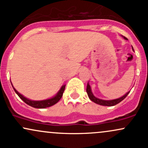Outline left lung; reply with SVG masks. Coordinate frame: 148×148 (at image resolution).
I'll return each instance as SVG.
<instances>
[{
	"label": "left lung",
	"instance_id": "obj_1",
	"mask_svg": "<svg viewBox=\"0 0 148 148\" xmlns=\"http://www.w3.org/2000/svg\"><path fill=\"white\" fill-rule=\"evenodd\" d=\"M124 38L125 39V40H127V37H124ZM134 50V49H133ZM86 92H87L88 93V97L90 98V99L91 100V101H92L93 102L97 103V104H99V105H101V106H115V105L118 104V103H120V101H122L123 100L125 99L126 97L128 95L129 93L130 92V91H129L128 92H127L126 94L125 95L121 97L118 98V99H113V100H103V99H100L99 98H97L93 95L92 92L91 91V88L90 86V85L88 84L87 85V88H86Z\"/></svg>",
	"mask_w": 148,
	"mask_h": 148
}]
</instances>
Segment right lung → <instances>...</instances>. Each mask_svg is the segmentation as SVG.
<instances>
[{
	"instance_id": "right-lung-1",
	"label": "right lung",
	"mask_w": 148,
	"mask_h": 148,
	"mask_svg": "<svg viewBox=\"0 0 148 148\" xmlns=\"http://www.w3.org/2000/svg\"><path fill=\"white\" fill-rule=\"evenodd\" d=\"M13 88H14L15 92L18 95V96L19 97L21 98V99L23 100L25 103H27V104L29 105L30 106L34 107V108H47V107L51 106L53 105L56 104L58 101H59V100H60L61 99V97H62V94H63L64 91V88H65V85H63V86L61 87L60 90L58 91V92L57 93L56 95L54 96L53 97L51 98V99L42 100V101H33V100L27 99L26 97H23L22 95L20 94L19 92H18L17 90H16L14 87H13Z\"/></svg>"
}]
</instances>
